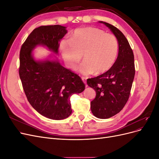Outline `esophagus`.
I'll return each instance as SVG.
<instances>
[{
    "mask_svg": "<svg viewBox=\"0 0 159 159\" xmlns=\"http://www.w3.org/2000/svg\"><path fill=\"white\" fill-rule=\"evenodd\" d=\"M81 80H82V81H84V83L86 84V78H84V77H82V78H81Z\"/></svg>",
    "mask_w": 159,
    "mask_h": 159,
    "instance_id": "34e87169",
    "label": "esophagus"
}]
</instances>
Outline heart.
<instances>
[{"mask_svg":"<svg viewBox=\"0 0 159 159\" xmlns=\"http://www.w3.org/2000/svg\"><path fill=\"white\" fill-rule=\"evenodd\" d=\"M60 50L66 66L74 68L81 60L84 61L76 68L83 75L102 74L113 66L118 53V42L113 34L95 27L75 30L70 41L61 40Z\"/></svg>","mask_w":159,"mask_h":159,"instance_id":"heart-1","label":"heart"}]
</instances>
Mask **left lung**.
I'll return each instance as SVG.
<instances>
[{"instance_id": "8db88e82", "label": "left lung", "mask_w": 159, "mask_h": 159, "mask_svg": "<svg viewBox=\"0 0 159 159\" xmlns=\"http://www.w3.org/2000/svg\"><path fill=\"white\" fill-rule=\"evenodd\" d=\"M108 27L116 37L119 52L113 66L105 73L88 79V85L96 92L91 102V110L95 117L108 119L119 113L129 98L134 80L133 52L123 34L109 23L99 21Z\"/></svg>"}]
</instances>
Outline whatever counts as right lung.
I'll return each instance as SVG.
<instances>
[{
  "mask_svg": "<svg viewBox=\"0 0 159 159\" xmlns=\"http://www.w3.org/2000/svg\"><path fill=\"white\" fill-rule=\"evenodd\" d=\"M67 32L66 27L61 25L36 28L20 52L19 75L28 101L37 112L54 120L70 116L71 95L82 92L85 85L79 75L62 66L55 55L36 60L33 50L43 46L59 55V42Z\"/></svg>",
  "mask_w": 159,
  "mask_h": 159,
  "instance_id": "add662e5",
  "label": "right lung"
}]
</instances>
